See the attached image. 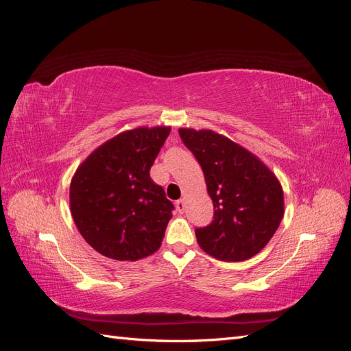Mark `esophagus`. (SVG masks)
<instances>
[{"label":"esophagus","instance_id":"esophagus-1","mask_svg":"<svg viewBox=\"0 0 351 351\" xmlns=\"http://www.w3.org/2000/svg\"><path fill=\"white\" fill-rule=\"evenodd\" d=\"M176 209H177V212H178V214H183V212H184V209H186V205H184V200H182V199H180V200H177V202H176Z\"/></svg>","mask_w":351,"mask_h":351}]
</instances>
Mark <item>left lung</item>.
<instances>
[{"label": "left lung", "instance_id": "8db88e82", "mask_svg": "<svg viewBox=\"0 0 351 351\" xmlns=\"http://www.w3.org/2000/svg\"><path fill=\"white\" fill-rule=\"evenodd\" d=\"M205 174L214 219L196 228L200 249L219 261L240 262L259 253L284 217L278 178L243 146L212 130L180 129Z\"/></svg>", "mask_w": 351, "mask_h": 351}]
</instances>
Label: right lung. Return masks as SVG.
Wrapping results in <instances>:
<instances>
[{
    "label": "right lung",
    "mask_w": 351,
    "mask_h": 351,
    "mask_svg": "<svg viewBox=\"0 0 351 351\" xmlns=\"http://www.w3.org/2000/svg\"><path fill=\"white\" fill-rule=\"evenodd\" d=\"M169 127H139L95 149L73 176L70 209L83 239L104 256L137 261L161 246L174 205L149 169Z\"/></svg>",
    "instance_id": "1"
}]
</instances>
